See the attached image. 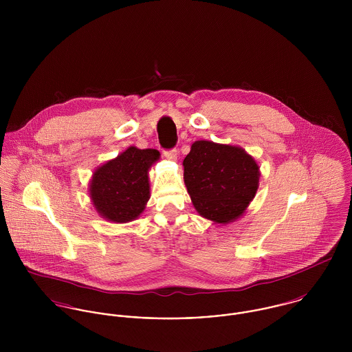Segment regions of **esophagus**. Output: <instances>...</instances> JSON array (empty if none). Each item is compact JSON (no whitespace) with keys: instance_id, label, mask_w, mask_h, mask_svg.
Segmentation results:
<instances>
[{"instance_id":"1","label":"esophagus","mask_w":352,"mask_h":352,"mask_svg":"<svg viewBox=\"0 0 352 352\" xmlns=\"http://www.w3.org/2000/svg\"><path fill=\"white\" fill-rule=\"evenodd\" d=\"M177 151H164V155L168 158V160H170V161H176L177 160Z\"/></svg>"}]
</instances>
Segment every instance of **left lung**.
<instances>
[{
	"instance_id": "1",
	"label": "left lung",
	"mask_w": 352,
	"mask_h": 352,
	"mask_svg": "<svg viewBox=\"0 0 352 352\" xmlns=\"http://www.w3.org/2000/svg\"><path fill=\"white\" fill-rule=\"evenodd\" d=\"M183 166L194 207L214 223L226 225L240 218L258 188L260 166L240 146L195 141Z\"/></svg>"
}]
</instances>
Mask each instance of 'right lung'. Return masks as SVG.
I'll return each instance as SVG.
<instances>
[{"instance_id": "add662e5", "label": "right lung", "mask_w": 352, "mask_h": 352, "mask_svg": "<svg viewBox=\"0 0 352 352\" xmlns=\"http://www.w3.org/2000/svg\"><path fill=\"white\" fill-rule=\"evenodd\" d=\"M158 160L155 149L130 146L96 168L89 197L99 215L113 223L137 219L151 198L149 169Z\"/></svg>"}]
</instances>
